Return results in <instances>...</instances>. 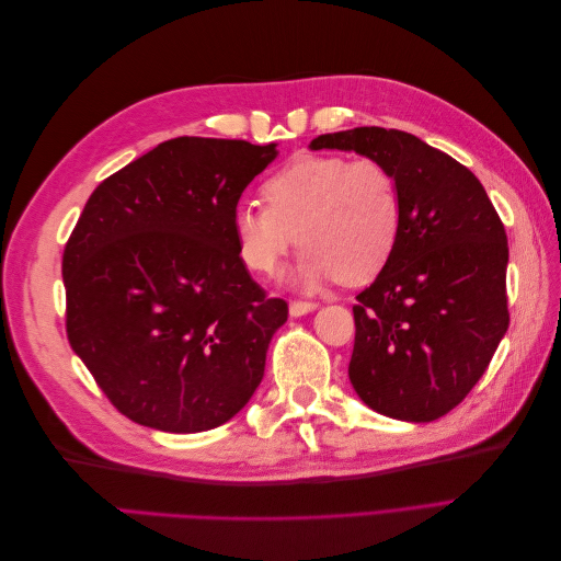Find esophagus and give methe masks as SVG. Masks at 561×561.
<instances>
[{"instance_id":"esophagus-1","label":"esophagus","mask_w":561,"mask_h":561,"mask_svg":"<svg viewBox=\"0 0 561 561\" xmlns=\"http://www.w3.org/2000/svg\"><path fill=\"white\" fill-rule=\"evenodd\" d=\"M316 309H318L316 301H290V316L293 318H301V316H307Z\"/></svg>"}]
</instances>
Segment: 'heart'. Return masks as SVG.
Listing matches in <instances>:
<instances>
[{
  "label": "heart",
  "mask_w": 561,
  "mask_h": 561,
  "mask_svg": "<svg viewBox=\"0 0 561 561\" xmlns=\"http://www.w3.org/2000/svg\"><path fill=\"white\" fill-rule=\"evenodd\" d=\"M266 206L243 201L231 213V233L252 274L274 278L285 254L304 245L290 280L316 290L339 278L363 285L393 257L402 229L396 175L375 159L336 154L295 159L271 175Z\"/></svg>",
  "instance_id": "obj_1"
}]
</instances>
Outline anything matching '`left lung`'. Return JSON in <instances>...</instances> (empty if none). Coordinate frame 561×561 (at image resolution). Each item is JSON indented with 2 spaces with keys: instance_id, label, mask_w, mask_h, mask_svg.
<instances>
[{
  "instance_id": "obj_1",
  "label": "left lung",
  "mask_w": 561,
  "mask_h": 561,
  "mask_svg": "<svg viewBox=\"0 0 561 561\" xmlns=\"http://www.w3.org/2000/svg\"><path fill=\"white\" fill-rule=\"evenodd\" d=\"M309 147L383 163L402 194L393 257L355 297V393L398 421L445 416L480 381L511 322L503 222L466 165L412 133L363 126Z\"/></svg>"
}]
</instances>
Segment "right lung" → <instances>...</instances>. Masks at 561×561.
<instances>
[{
    "instance_id": "obj_1",
    "label": "right lung",
    "mask_w": 561,
    "mask_h": 561,
    "mask_svg": "<svg viewBox=\"0 0 561 561\" xmlns=\"http://www.w3.org/2000/svg\"><path fill=\"white\" fill-rule=\"evenodd\" d=\"M278 145L175 138L98 184L65 245L67 339L110 402L163 433L222 426L287 320L241 260L231 213Z\"/></svg>"
}]
</instances>
